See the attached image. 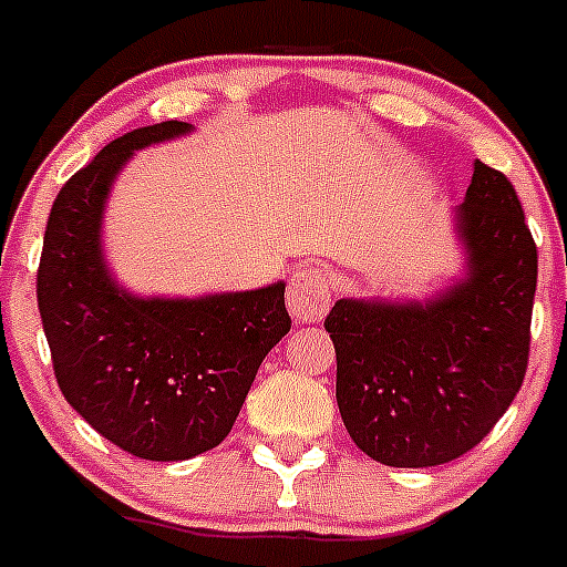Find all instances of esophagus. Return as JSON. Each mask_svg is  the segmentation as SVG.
Instances as JSON below:
<instances>
[{
    "label": "esophagus",
    "mask_w": 567,
    "mask_h": 567,
    "mask_svg": "<svg viewBox=\"0 0 567 567\" xmlns=\"http://www.w3.org/2000/svg\"><path fill=\"white\" fill-rule=\"evenodd\" d=\"M287 307L295 320H320L332 307V280L318 267H298L289 275Z\"/></svg>",
    "instance_id": "esophagus-1"
}]
</instances>
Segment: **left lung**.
Segmentation results:
<instances>
[{
    "instance_id": "8db88e82",
    "label": "left lung",
    "mask_w": 567,
    "mask_h": 567,
    "mask_svg": "<svg viewBox=\"0 0 567 567\" xmlns=\"http://www.w3.org/2000/svg\"><path fill=\"white\" fill-rule=\"evenodd\" d=\"M454 233L463 275L437 295L340 298L327 315L346 432L394 468L471 452L517 398L528 365L537 244L503 173L474 162Z\"/></svg>"
}]
</instances>
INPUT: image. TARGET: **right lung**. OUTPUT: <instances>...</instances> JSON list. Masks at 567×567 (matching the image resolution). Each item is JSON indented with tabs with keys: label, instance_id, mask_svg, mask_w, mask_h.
<instances>
[{
	"label": "right lung",
	"instance_id": "right-lung-1",
	"mask_svg": "<svg viewBox=\"0 0 567 567\" xmlns=\"http://www.w3.org/2000/svg\"><path fill=\"white\" fill-rule=\"evenodd\" d=\"M193 133L162 122L124 133L56 195L37 298L59 389L102 437L155 463L221 443L258 365L292 327L287 284L198 298L135 295L102 247L110 189L135 150Z\"/></svg>",
	"mask_w": 567,
	"mask_h": 567
}]
</instances>
